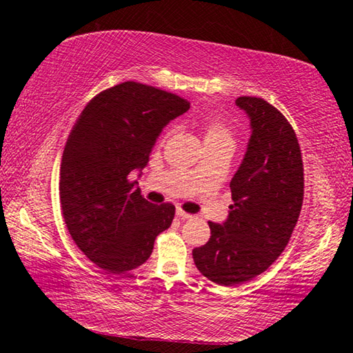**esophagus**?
<instances>
[{
  "label": "esophagus",
  "mask_w": 353,
  "mask_h": 353,
  "mask_svg": "<svg viewBox=\"0 0 353 353\" xmlns=\"http://www.w3.org/2000/svg\"><path fill=\"white\" fill-rule=\"evenodd\" d=\"M176 216H177L179 219H191V218H193V214L185 213L183 210H181V208H177V210H176Z\"/></svg>",
  "instance_id": "1"
}]
</instances>
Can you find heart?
I'll return each instance as SVG.
<instances>
[{"label":"heart","instance_id":"b5f03b06","mask_svg":"<svg viewBox=\"0 0 353 353\" xmlns=\"http://www.w3.org/2000/svg\"><path fill=\"white\" fill-rule=\"evenodd\" d=\"M202 135H204V145L207 143H232L230 129L221 123L219 119L205 118L202 121Z\"/></svg>","mask_w":353,"mask_h":353}]
</instances>
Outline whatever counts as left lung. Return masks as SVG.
<instances>
[{"instance_id": "left-lung-1", "label": "left lung", "mask_w": 353, "mask_h": 353, "mask_svg": "<svg viewBox=\"0 0 353 353\" xmlns=\"http://www.w3.org/2000/svg\"><path fill=\"white\" fill-rule=\"evenodd\" d=\"M249 118L246 154L230 181L224 223H208L210 240L193 249L194 265L208 280L235 286L265 272L288 244L303 201V165L294 130L268 101L241 97Z\"/></svg>"}]
</instances>
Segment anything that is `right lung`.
Masks as SVG:
<instances>
[{
	"instance_id": "1",
	"label": "right lung",
	"mask_w": 353,
	"mask_h": 353,
	"mask_svg": "<svg viewBox=\"0 0 353 353\" xmlns=\"http://www.w3.org/2000/svg\"><path fill=\"white\" fill-rule=\"evenodd\" d=\"M188 109L177 94L129 81L94 97L71 129L59 183L65 224L107 272L143 265L172 223L174 205L148 202L128 177L141 172L163 128Z\"/></svg>"
}]
</instances>
